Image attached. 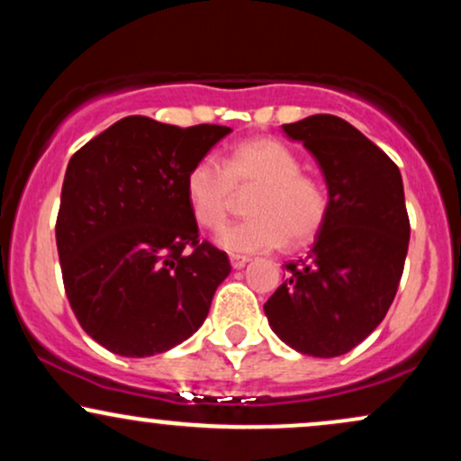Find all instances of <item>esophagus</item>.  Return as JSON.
<instances>
[{
    "instance_id": "1",
    "label": "esophagus",
    "mask_w": 461,
    "mask_h": 461,
    "mask_svg": "<svg viewBox=\"0 0 461 461\" xmlns=\"http://www.w3.org/2000/svg\"><path fill=\"white\" fill-rule=\"evenodd\" d=\"M230 262L234 268H242L249 262L247 256H230Z\"/></svg>"
}]
</instances>
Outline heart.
Returning <instances> with one entry per match:
<instances>
[{
  "label": "heart",
  "mask_w": 461,
  "mask_h": 461,
  "mask_svg": "<svg viewBox=\"0 0 461 461\" xmlns=\"http://www.w3.org/2000/svg\"><path fill=\"white\" fill-rule=\"evenodd\" d=\"M234 188L256 190L247 201L251 216L223 227L216 236L219 245L231 253L271 251L285 242L308 245L330 210L321 179L301 171L297 151L271 136L238 142L225 153L223 167L212 156L199 158L184 177L190 214L205 230L225 223Z\"/></svg>",
  "instance_id": "b5f03b06"
}]
</instances>
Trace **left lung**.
<instances>
[{"label":"left lung","instance_id":"obj_1","mask_svg":"<svg viewBox=\"0 0 461 461\" xmlns=\"http://www.w3.org/2000/svg\"><path fill=\"white\" fill-rule=\"evenodd\" d=\"M319 162L330 210L305 258L264 303L268 325L294 351L336 357L375 331L393 305L410 245L399 167L333 114L282 125Z\"/></svg>","mask_w":461,"mask_h":461}]
</instances>
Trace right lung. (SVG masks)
<instances>
[{
    "instance_id": "right-lung-1",
    "label": "right lung",
    "mask_w": 461,
    "mask_h": 461,
    "mask_svg": "<svg viewBox=\"0 0 461 461\" xmlns=\"http://www.w3.org/2000/svg\"><path fill=\"white\" fill-rule=\"evenodd\" d=\"M230 131L125 116L68 160L56 221L62 282L82 330L116 356L186 340L230 275L227 253L199 242L184 193L190 164Z\"/></svg>"
}]
</instances>
